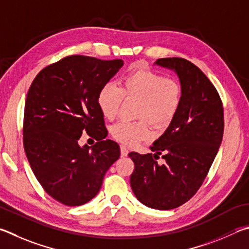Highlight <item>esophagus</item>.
<instances>
[{
    "label": "esophagus",
    "instance_id": "1",
    "mask_svg": "<svg viewBox=\"0 0 249 249\" xmlns=\"http://www.w3.org/2000/svg\"><path fill=\"white\" fill-rule=\"evenodd\" d=\"M128 155V149L125 146H121V156L122 157H127Z\"/></svg>",
    "mask_w": 249,
    "mask_h": 249
}]
</instances>
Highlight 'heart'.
<instances>
[{"mask_svg": "<svg viewBox=\"0 0 249 249\" xmlns=\"http://www.w3.org/2000/svg\"><path fill=\"white\" fill-rule=\"evenodd\" d=\"M123 98L138 101L136 117L144 120L119 122L111 127V135L117 142L134 146L150 136L146 119L158 127L174 120L182 103V87L176 80L152 71H135L124 77L120 88L107 84L99 90L97 106L105 119H114Z\"/></svg>", "mask_w": 249, "mask_h": 249, "instance_id": "b5f03b06", "label": "heart"}]
</instances>
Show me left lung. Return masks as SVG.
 <instances>
[{"label": "left lung", "instance_id": "left-lung-1", "mask_svg": "<svg viewBox=\"0 0 249 249\" xmlns=\"http://www.w3.org/2000/svg\"><path fill=\"white\" fill-rule=\"evenodd\" d=\"M155 65L178 75L182 103L169 127L150 147L153 156L128 155L135 164L130 186L144 206L170 210L191 199L208 174L222 142L223 107L214 86L193 63L165 57ZM160 154L163 165L157 164Z\"/></svg>", "mask_w": 249, "mask_h": 249}]
</instances>
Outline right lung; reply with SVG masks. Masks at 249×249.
I'll return each mask as SVG.
<instances>
[{"label": "right lung", "mask_w": 249, "mask_h": 249, "mask_svg": "<svg viewBox=\"0 0 249 249\" xmlns=\"http://www.w3.org/2000/svg\"><path fill=\"white\" fill-rule=\"evenodd\" d=\"M123 65L122 60L67 56L40 71L28 90L22 132L27 159L44 191L63 205L91 200L120 158L119 144L106 139L97 96ZM85 130L98 140L92 147L79 146Z\"/></svg>", "instance_id": "add662e5"}]
</instances>
